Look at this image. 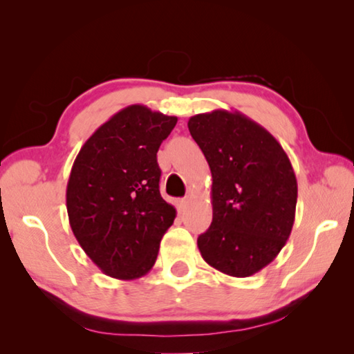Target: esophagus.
<instances>
[{
	"mask_svg": "<svg viewBox=\"0 0 354 354\" xmlns=\"http://www.w3.org/2000/svg\"><path fill=\"white\" fill-rule=\"evenodd\" d=\"M187 207H189V199L184 198V199H179V201H178V212H179V213L185 212Z\"/></svg>",
	"mask_w": 354,
	"mask_h": 354,
	"instance_id": "obj_1",
	"label": "esophagus"
}]
</instances>
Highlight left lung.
Masks as SVG:
<instances>
[{"label":"left lung","mask_w":354,"mask_h":354,"mask_svg":"<svg viewBox=\"0 0 354 354\" xmlns=\"http://www.w3.org/2000/svg\"><path fill=\"white\" fill-rule=\"evenodd\" d=\"M213 176V221L198 237L209 266L250 277L272 261L295 221L298 187L272 135L240 112L216 109L189 120Z\"/></svg>","instance_id":"left-lung-1"}]
</instances>
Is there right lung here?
I'll use <instances>...</instances> for the list:
<instances>
[{
  "label": "right lung",
  "mask_w": 354,
  "mask_h": 354,
  "mask_svg": "<svg viewBox=\"0 0 354 354\" xmlns=\"http://www.w3.org/2000/svg\"><path fill=\"white\" fill-rule=\"evenodd\" d=\"M176 117L132 104L86 142L66 185V212L82 250L109 277L135 280L155 265L176 209L160 193L156 152Z\"/></svg>",
  "instance_id": "right-lung-1"
}]
</instances>
